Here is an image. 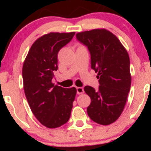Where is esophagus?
<instances>
[{
    "mask_svg": "<svg viewBox=\"0 0 151 151\" xmlns=\"http://www.w3.org/2000/svg\"><path fill=\"white\" fill-rule=\"evenodd\" d=\"M77 91L78 94H81L84 92V90L82 87H77Z\"/></svg>",
    "mask_w": 151,
    "mask_h": 151,
    "instance_id": "1",
    "label": "esophagus"
}]
</instances>
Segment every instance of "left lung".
Listing matches in <instances>:
<instances>
[{
    "label": "left lung",
    "mask_w": 151,
    "mask_h": 151,
    "mask_svg": "<svg viewBox=\"0 0 151 151\" xmlns=\"http://www.w3.org/2000/svg\"><path fill=\"white\" fill-rule=\"evenodd\" d=\"M76 37L88 47L91 67L99 79L97 91L84 87L91 98L87 114L94 122L109 125L121 116L131 88L129 54L116 36L106 29L79 32Z\"/></svg>",
    "instance_id": "left-lung-1"
}]
</instances>
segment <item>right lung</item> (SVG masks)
<instances>
[{
  "label": "right lung",
  "instance_id": "add662e5",
  "mask_svg": "<svg viewBox=\"0 0 151 151\" xmlns=\"http://www.w3.org/2000/svg\"><path fill=\"white\" fill-rule=\"evenodd\" d=\"M75 32H50L36 40L22 66L25 94L35 116L50 129L68 121L77 89L55 85L54 72L58 69L60 50L72 40Z\"/></svg>",
  "mask_w": 151,
  "mask_h": 151
}]
</instances>
